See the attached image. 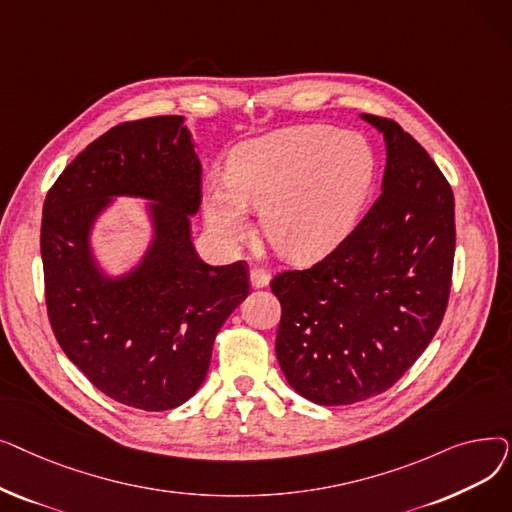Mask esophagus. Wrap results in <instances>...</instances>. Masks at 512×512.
Instances as JSON below:
<instances>
[{"label": "esophagus", "mask_w": 512, "mask_h": 512, "mask_svg": "<svg viewBox=\"0 0 512 512\" xmlns=\"http://www.w3.org/2000/svg\"><path fill=\"white\" fill-rule=\"evenodd\" d=\"M249 278H251V286L253 288H265L267 284H270V274H267L265 270H261V267H253Z\"/></svg>", "instance_id": "34e87169"}]
</instances>
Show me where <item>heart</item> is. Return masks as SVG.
<instances>
[{"label":"heart","instance_id":"b5f03b06","mask_svg":"<svg viewBox=\"0 0 512 512\" xmlns=\"http://www.w3.org/2000/svg\"><path fill=\"white\" fill-rule=\"evenodd\" d=\"M375 182V153L357 132L292 126L234 149L228 176L207 182L205 222L222 245L249 232L261 207L265 236L288 259L326 255L351 234Z\"/></svg>","mask_w":512,"mask_h":512}]
</instances>
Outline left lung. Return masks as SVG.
<instances>
[{
	"label": "left lung",
	"mask_w": 512,
	"mask_h": 512,
	"mask_svg": "<svg viewBox=\"0 0 512 512\" xmlns=\"http://www.w3.org/2000/svg\"><path fill=\"white\" fill-rule=\"evenodd\" d=\"M384 132L382 195L309 270L282 272L276 355L315 405H353L392 388L438 332L454 261V195L434 159L394 120Z\"/></svg>",
	"instance_id": "8db88e82"
}]
</instances>
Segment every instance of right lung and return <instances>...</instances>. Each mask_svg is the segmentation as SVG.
Here are the masks:
<instances>
[{"mask_svg": "<svg viewBox=\"0 0 512 512\" xmlns=\"http://www.w3.org/2000/svg\"><path fill=\"white\" fill-rule=\"evenodd\" d=\"M114 196L149 198L154 238L124 277L100 272L90 230ZM201 161L182 116L107 130L49 188L41 220L53 334L89 382L126 407L168 411L203 384L215 334L247 299V263L207 265L191 240Z\"/></svg>", "mask_w": 512, "mask_h": 512, "instance_id": "obj_1", "label": "right lung"}]
</instances>
